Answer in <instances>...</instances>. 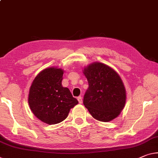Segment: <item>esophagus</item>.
<instances>
[{
    "instance_id": "obj_1",
    "label": "esophagus",
    "mask_w": 158,
    "mask_h": 158,
    "mask_svg": "<svg viewBox=\"0 0 158 158\" xmlns=\"http://www.w3.org/2000/svg\"><path fill=\"white\" fill-rule=\"evenodd\" d=\"M77 100H78V101L80 104H81L82 102H83L82 101V98L81 96H79L78 98H77Z\"/></svg>"
}]
</instances>
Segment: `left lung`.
Listing matches in <instances>:
<instances>
[{
    "label": "left lung",
    "mask_w": 158,
    "mask_h": 158,
    "mask_svg": "<svg viewBox=\"0 0 158 158\" xmlns=\"http://www.w3.org/2000/svg\"><path fill=\"white\" fill-rule=\"evenodd\" d=\"M89 88L84 96V105L92 117L101 122H110L119 116L126 103L123 81L112 67L94 62L84 67Z\"/></svg>",
    "instance_id": "1"
}]
</instances>
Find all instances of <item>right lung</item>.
I'll return each mask as SVG.
<instances>
[{
    "mask_svg": "<svg viewBox=\"0 0 158 158\" xmlns=\"http://www.w3.org/2000/svg\"><path fill=\"white\" fill-rule=\"evenodd\" d=\"M64 70L51 67L42 70L30 86L28 102L37 118L48 124L65 119L70 109L78 104L68 88L62 85Z\"/></svg>",
    "mask_w": 158,
    "mask_h": 158,
    "instance_id": "right-lung-1",
    "label": "right lung"
}]
</instances>
